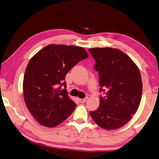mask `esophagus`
<instances>
[{
  "label": "esophagus",
  "instance_id": "34e87169",
  "mask_svg": "<svg viewBox=\"0 0 159 159\" xmlns=\"http://www.w3.org/2000/svg\"><path fill=\"white\" fill-rule=\"evenodd\" d=\"M88 98H84V99H79V102H81V103H84V102H85L87 101Z\"/></svg>",
  "mask_w": 159,
  "mask_h": 159
}]
</instances>
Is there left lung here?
I'll use <instances>...</instances> for the list:
<instances>
[{"instance_id":"8db88e82","label":"left lung","mask_w":159,"mask_h":159,"mask_svg":"<svg viewBox=\"0 0 159 159\" xmlns=\"http://www.w3.org/2000/svg\"><path fill=\"white\" fill-rule=\"evenodd\" d=\"M95 60V69L99 73L100 97L98 109L90 114L98 125L106 130L123 127L137 111L142 94V80L139 69L128 57L115 48H91Z\"/></svg>"}]
</instances>
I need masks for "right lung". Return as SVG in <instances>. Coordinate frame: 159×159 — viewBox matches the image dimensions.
<instances>
[{
    "label": "right lung",
    "mask_w": 159,
    "mask_h": 159,
    "mask_svg": "<svg viewBox=\"0 0 159 159\" xmlns=\"http://www.w3.org/2000/svg\"><path fill=\"white\" fill-rule=\"evenodd\" d=\"M89 57L84 48L51 44L31 58L23 79L26 106L40 125L54 127L66 120L76 104L66 89L65 77L78 62Z\"/></svg>",
    "instance_id": "obj_1"
}]
</instances>
